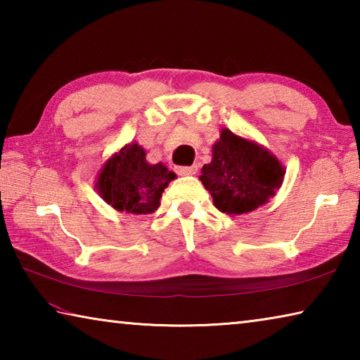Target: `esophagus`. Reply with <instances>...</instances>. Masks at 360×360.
Listing matches in <instances>:
<instances>
[{
  "instance_id": "34e87169",
  "label": "esophagus",
  "mask_w": 360,
  "mask_h": 360,
  "mask_svg": "<svg viewBox=\"0 0 360 360\" xmlns=\"http://www.w3.org/2000/svg\"><path fill=\"white\" fill-rule=\"evenodd\" d=\"M198 172V167L197 165H192V167H179L178 168V174L181 176H192Z\"/></svg>"
}]
</instances>
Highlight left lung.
I'll list each match as a JSON object with an SVG mask.
<instances>
[{
    "label": "left lung",
    "mask_w": 360,
    "mask_h": 360,
    "mask_svg": "<svg viewBox=\"0 0 360 360\" xmlns=\"http://www.w3.org/2000/svg\"><path fill=\"white\" fill-rule=\"evenodd\" d=\"M284 174L283 163L264 146L222 129L200 181L219 211L240 216L275 197Z\"/></svg>",
    "instance_id": "obj_1"
}]
</instances>
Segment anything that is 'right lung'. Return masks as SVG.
<instances>
[{"label": "right lung", "mask_w": 360, "mask_h": 360, "mask_svg": "<svg viewBox=\"0 0 360 360\" xmlns=\"http://www.w3.org/2000/svg\"><path fill=\"white\" fill-rule=\"evenodd\" d=\"M174 178L162 162L152 165L146 160V150L138 143H129L105 162L96 174L95 188L114 210L136 216L152 214Z\"/></svg>", "instance_id": "right-lung-1"}]
</instances>
